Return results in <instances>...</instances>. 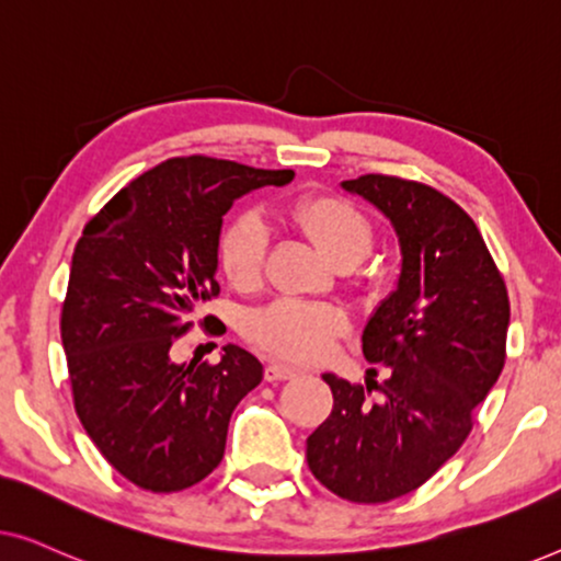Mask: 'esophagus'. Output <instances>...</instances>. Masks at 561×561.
<instances>
[{
	"instance_id": "obj_1",
	"label": "esophagus",
	"mask_w": 561,
	"mask_h": 561,
	"mask_svg": "<svg viewBox=\"0 0 561 561\" xmlns=\"http://www.w3.org/2000/svg\"><path fill=\"white\" fill-rule=\"evenodd\" d=\"M298 370L288 365H280V363H271L265 365V380L267 382H275V380H288V378H296Z\"/></svg>"
}]
</instances>
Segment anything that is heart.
<instances>
[{"label":"heart","mask_w":561,"mask_h":561,"mask_svg":"<svg viewBox=\"0 0 561 561\" xmlns=\"http://www.w3.org/2000/svg\"><path fill=\"white\" fill-rule=\"evenodd\" d=\"M288 217L340 267H350L370 252L375 227L367 214L334 194H304L288 204ZM267 229L255 211H240L219 237V267L237 290L250 294L263 283ZM347 329V313L332 304L283 298L244 319V336L267 355L317 359Z\"/></svg>","instance_id":"1"}]
</instances>
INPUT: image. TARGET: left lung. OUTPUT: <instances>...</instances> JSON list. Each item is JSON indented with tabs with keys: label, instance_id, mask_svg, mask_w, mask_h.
Segmentation results:
<instances>
[{
	"label": "left lung",
	"instance_id": "8db88e82",
	"mask_svg": "<svg viewBox=\"0 0 561 561\" xmlns=\"http://www.w3.org/2000/svg\"><path fill=\"white\" fill-rule=\"evenodd\" d=\"M342 188L386 214L403 263L363 332L365 359L386 380L324 375L334 409L306 439V462L344 501L388 503L424 485L472 432L505 365L511 304L478 225L442 191L382 173Z\"/></svg>",
	"mask_w": 561,
	"mask_h": 561
}]
</instances>
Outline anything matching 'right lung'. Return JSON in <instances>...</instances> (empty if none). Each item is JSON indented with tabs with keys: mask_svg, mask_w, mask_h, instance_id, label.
<instances>
[{
	"mask_svg": "<svg viewBox=\"0 0 561 561\" xmlns=\"http://www.w3.org/2000/svg\"><path fill=\"white\" fill-rule=\"evenodd\" d=\"M290 181L294 171L171 158L83 227L60 309L73 405L106 462L137 488L179 493L225 457L229 419L263 365L237 344L217 365H179L173 344L219 296L221 217L234 198Z\"/></svg>",
	"mask_w": 561,
	"mask_h": 561,
	"instance_id": "obj_1",
	"label": "right lung"
}]
</instances>
